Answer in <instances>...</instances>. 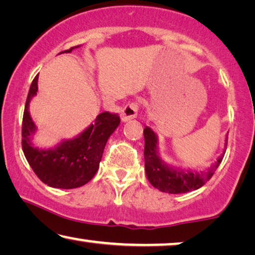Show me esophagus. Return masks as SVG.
<instances>
[{
  "label": "esophagus",
  "instance_id": "obj_1",
  "mask_svg": "<svg viewBox=\"0 0 255 255\" xmlns=\"http://www.w3.org/2000/svg\"><path fill=\"white\" fill-rule=\"evenodd\" d=\"M137 105L135 103H129L125 106L123 112H121V121L123 123H127L129 120H132L137 116Z\"/></svg>",
  "mask_w": 255,
  "mask_h": 255
}]
</instances>
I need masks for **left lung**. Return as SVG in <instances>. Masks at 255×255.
Masks as SVG:
<instances>
[{"label": "left lung", "instance_id": "8db88e82", "mask_svg": "<svg viewBox=\"0 0 255 255\" xmlns=\"http://www.w3.org/2000/svg\"><path fill=\"white\" fill-rule=\"evenodd\" d=\"M144 161H145V174L150 183L159 191L166 193H185L203 187L210 180L213 174L221 164L225 155L228 136L225 138V147L222 153L206 170L185 169L175 167L166 162L159 152L158 135L150 127L144 129Z\"/></svg>", "mask_w": 255, "mask_h": 255}]
</instances>
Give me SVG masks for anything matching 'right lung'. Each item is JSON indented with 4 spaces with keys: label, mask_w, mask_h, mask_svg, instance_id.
I'll list each match as a JSON object with an SVG mask.
<instances>
[{
    "label": "right lung",
    "mask_w": 255,
    "mask_h": 255,
    "mask_svg": "<svg viewBox=\"0 0 255 255\" xmlns=\"http://www.w3.org/2000/svg\"><path fill=\"white\" fill-rule=\"evenodd\" d=\"M73 47L64 52H71ZM60 52V54H64ZM39 75L34 78L26 100L22 118V151L33 172L51 188L74 189L85 185L100 168L106 142L118 126V115L103 112L85 130L70 139H63L49 149L36 146L33 142L37 128L29 113V103L37 94Z\"/></svg>",
    "instance_id": "add662e5"
}]
</instances>
